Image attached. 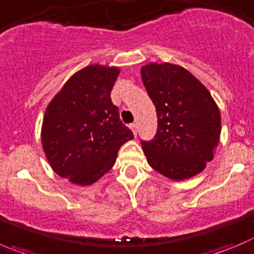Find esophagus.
Segmentation results:
<instances>
[{
	"instance_id": "esophagus-1",
	"label": "esophagus",
	"mask_w": 254,
	"mask_h": 254,
	"mask_svg": "<svg viewBox=\"0 0 254 254\" xmlns=\"http://www.w3.org/2000/svg\"><path fill=\"white\" fill-rule=\"evenodd\" d=\"M129 128L132 129V132H133L134 137H136L137 136V125H136V123H132V125L129 126Z\"/></svg>"
}]
</instances>
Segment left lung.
Segmentation results:
<instances>
[{
	"mask_svg": "<svg viewBox=\"0 0 254 254\" xmlns=\"http://www.w3.org/2000/svg\"><path fill=\"white\" fill-rule=\"evenodd\" d=\"M141 76L157 111L152 141L142 142L148 165L162 176L183 181L201 173L221 138V112L203 83L180 64H152Z\"/></svg>",
	"mask_w": 254,
	"mask_h": 254,
	"instance_id": "8db88e82",
	"label": "left lung"
}]
</instances>
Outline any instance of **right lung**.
Here are the masks:
<instances>
[{
    "mask_svg": "<svg viewBox=\"0 0 254 254\" xmlns=\"http://www.w3.org/2000/svg\"><path fill=\"white\" fill-rule=\"evenodd\" d=\"M118 74V67L89 64L72 74L46 108L41 128L46 158L73 185L97 182L113 167L121 146L133 138L111 101Z\"/></svg>",
    "mask_w": 254,
    "mask_h": 254,
    "instance_id": "obj_1",
    "label": "right lung"
}]
</instances>
